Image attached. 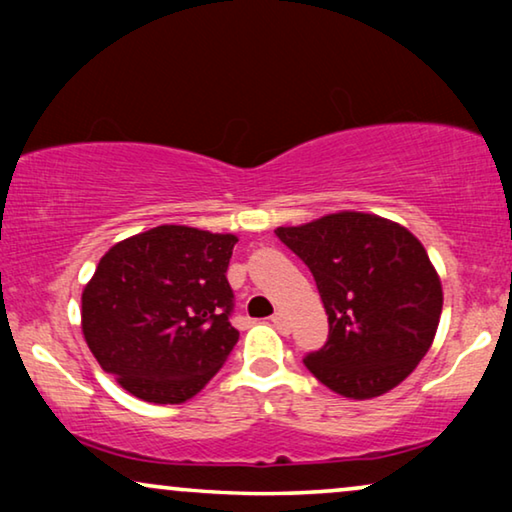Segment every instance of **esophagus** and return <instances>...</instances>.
Masks as SVG:
<instances>
[{
  "label": "esophagus",
  "instance_id": "esophagus-1",
  "mask_svg": "<svg viewBox=\"0 0 512 512\" xmlns=\"http://www.w3.org/2000/svg\"><path fill=\"white\" fill-rule=\"evenodd\" d=\"M272 324H275L282 333H289V319H286V314L282 310H277L275 314H272Z\"/></svg>",
  "mask_w": 512,
  "mask_h": 512
}]
</instances>
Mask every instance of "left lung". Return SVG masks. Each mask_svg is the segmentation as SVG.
Returning <instances> with one entry per match:
<instances>
[{"instance_id": "obj_1", "label": "left lung", "mask_w": 512, "mask_h": 512, "mask_svg": "<svg viewBox=\"0 0 512 512\" xmlns=\"http://www.w3.org/2000/svg\"><path fill=\"white\" fill-rule=\"evenodd\" d=\"M277 237L303 258L328 314V342L303 363L335 394L366 401L398 387L424 359L443 312V284L401 223L335 212Z\"/></svg>"}]
</instances>
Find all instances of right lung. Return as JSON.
Returning a JSON list of instances; mask_svg holds the SVG:
<instances>
[{
    "label": "right lung",
    "mask_w": 512,
    "mask_h": 512,
    "mask_svg": "<svg viewBox=\"0 0 512 512\" xmlns=\"http://www.w3.org/2000/svg\"><path fill=\"white\" fill-rule=\"evenodd\" d=\"M237 235L156 226L116 242L81 293V331L104 373L146 403H186L240 333L226 279Z\"/></svg>",
    "instance_id": "1"
}]
</instances>
